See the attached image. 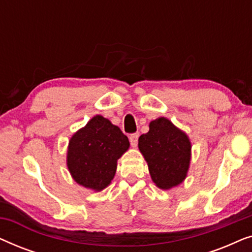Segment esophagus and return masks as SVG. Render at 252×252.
<instances>
[{
    "mask_svg": "<svg viewBox=\"0 0 252 252\" xmlns=\"http://www.w3.org/2000/svg\"><path fill=\"white\" fill-rule=\"evenodd\" d=\"M139 135H140V134L137 132L130 134V135H129V142H130V144H132V147L137 146V140H139Z\"/></svg>",
    "mask_w": 252,
    "mask_h": 252,
    "instance_id": "34e87169",
    "label": "esophagus"
}]
</instances>
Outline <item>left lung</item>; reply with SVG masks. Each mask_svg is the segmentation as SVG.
<instances>
[{
    "label": "left lung",
    "instance_id": "left-lung-1",
    "mask_svg": "<svg viewBox=\"0 0 252 252\" xmlns=\"http://www.w3.org/2000/svg\"><path fill=\"white\" fill-rule=\"evenodd\" d=\"M139 149L158 187L170 189L185 180L191 146L188 136L170 120L160 117L151 122L149 132L139 137Z\"/></svg>",
    "mask_w": 252,
    "mask_h": 252
}]
</instances>
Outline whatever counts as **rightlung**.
<instances>
[{"label": "right lung", "mask_w": 252, "mask_h": 252, "mask_svg": "<svg viewBox=\"0 0 252 252\" xmlns=\"http://www.w3.org/2000/svg\"><path fill=\"white\" fill-rule=\"evenodd\" d=\"M128 147V139L118 126L95 116L71 137L67 167L79 185L99 191L110 185L117 160Z\"/></svg>", "instance_id": "right-lung-1"}]
</instances>
